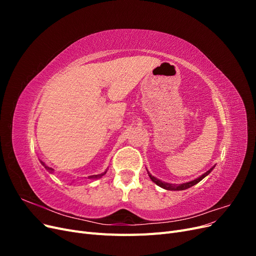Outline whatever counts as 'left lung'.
Wrapping results in <instances>:
<instances>
[{"label":"left lung","instance_id":"1","mask_svg":"<svg viewBox=\"0 0 256 256\" xmlns=\"http://www.w3.org/2000/svg\"><path fill=\"white\" fill-rule=\"evenodd\" d=\"M214 168V166H212L210 170H208V171H207L206 173H204L202 176H200L198 178H196V180H191V182H189L180 184H168V182H161V180H157L156 177L152 176L150 173H148V175H150V180H152L154 184H158L159 187L164 188V189H166V190H186V189H188V188L192 187V186H194V184H196L198 182H200V180H202L204 177H206V176H207L209 173H210V172L212 171Z\"/></svg>","mask_w":256,"mask_h":256}]
</instances>
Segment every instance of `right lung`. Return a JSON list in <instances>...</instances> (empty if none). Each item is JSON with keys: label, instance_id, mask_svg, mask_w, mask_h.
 I'll list each match as a JSON object with an SVG mask.
<instances>
[{"label": "right lung", "instance_id": "right-lung-1", "mask_svg": "<svg viewBox=\"0 0 256 256\" xmlns=\"http://www.w3.org/2000/svg\"><path fill=\"white\" fill-rule=\"evenodd\" d=\"M40 164L44 166V168L47 170V171H49L50 173H53L54 170H53L52 168H49L48 166H46L42 161H40ZM106 173V172H104V173H102V174H98V175H92V176H88V178H90V180H98V178H100L102 176H104Z\"/></svg>", "mask_w": 256, "mask_h": 256}]
</instances>
